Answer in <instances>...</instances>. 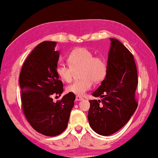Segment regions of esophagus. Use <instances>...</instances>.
<instances>
[{
    "instance_id": "esophagus-1",
    "label": "esophagus",
    "mask_w": 158,
    "mask_h": 158,
    "mask_svg": "<svg viewBox=\"0 0 158 158\" xmlns=\"http://www.w3.org/2000/svg\"><path fill=\"white\" fill-rule=\"evenodd\" d=\"M83 99V98H82V97L81 96H76V101H81V100H82Z\"/></svg>"
}]
</instances>
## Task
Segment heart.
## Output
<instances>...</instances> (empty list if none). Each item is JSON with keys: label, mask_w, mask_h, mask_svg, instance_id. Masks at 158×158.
I'll return each mask as SVG.
<instances>
[{"label": "heart", "mask_w": 158, "mask_h": 158, "mask_svg": "<svg viewBox=\"0 0 158 158\" xmlns=\"http://www.w3.org/2000/svg\"><path fill=\"white\" fill-rule=\"evenodd\" d=\"M69 65L59 64L56 72L62 81L69 82L73 77L75 71H79L82 78L68 85L69 93L82 96L92 88L93 81L96 83L103 81L106 74L107 66L103 58L94 56V54L86 48L80 47L73 50L67 56Z\"/></svg>", "instance_id": "1"}]
</instances>
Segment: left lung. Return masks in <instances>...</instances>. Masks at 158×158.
Masks as SVG:
<instances>
[{"mask_svg":"<svg viewBox=\"0 0 158 158\" xmlns=\"http://www.w3.org/2000/svg\"><path fill=\"white\" fill-rule=\"evenodd\" d=\"M106 77L93 93L101 100H89V123L94 131L110 135L127 123L136 110L135 93L138 85L133 56L118 40L110 38Z\"/></svg>","mask_w":158,"mask_h":158,"instance_id":"left-lung-1","label":"left lung"}]
</instances>
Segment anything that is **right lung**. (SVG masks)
Here are the masks:
<instances>
[{"instance_id": "right-lung-1", "label": "right lung", "mask_w": 158, "mask_h": 158, "mask_svg": "<svg viewBox=\"0 0 158 158\" xmlns=\"http://www.w3.org/2000/svg\"><path fill=\"white\" fill-rule=\"evenodd\" d=\"M55 42H43L34 48L22 68L19 82L23 111L37 132L47 136L59 135L66 128L76 96L68 93L56 102L52 95L60 94L63 82L56 69L59 52Z\"/></svg>"}]
</instances>
